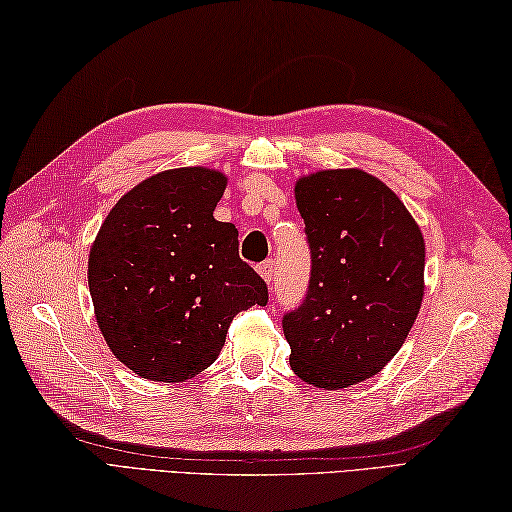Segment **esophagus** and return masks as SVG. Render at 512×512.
Returning a JSON list of instances; mask_svg holds the SVG:
<instances>
[{"label": "esophagus", "instance_id": "1", "mask_svg": "<svg viewBox=\"0 0 512 512\" xmlns=\"http://www.w3.org/2000/svg\"><path fill=\"white\" fill-rule=\"evenodd\" d=\"M257 270H259V275H262V279L266 281V284H270V281L275 279V262H270V259H268V262H264L262 266H259Z\"/></svg>", "mask_w": 512, "mask_h": 512}]
</instances>
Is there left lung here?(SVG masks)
I'll return each mask as SVG.
<instances>
[{"mask_svg":"<svg viewBox=\"0 0 512 512\" xmlns=\"http://www.w3.org/2000/svg\"><path fill=\"white\" fill-rule=\"evenodd\" d=\"M312 253L308 295L284 317L290 367L343 389L376 376L405 343L424 295V239L407 206L363 169L295 184Z\"/></svg>","mask_w":512,"mask_h":512,"instance_id":"left-lung-1","label":"left lung"}]
</instances>
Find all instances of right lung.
Masks as SVG:
<instances>
[{
	"label": "right lung",
	"mask_w": 512,
	"mask_h": 512,
	"mask_svg": "<svg viewBox=\"0 0 512 512\" xmlns=\"http://www.w3.org/2000/svg\"><path fill=\"white\" fill-rule=\"evenodd\" d=\"M226 180L206 167L160 171L114 204L90 248L96 323L140 378L204 372L235 314L268 303L264 279L239 259L237 228L213 217Z\"/></svg>",
	"instance_id": "right-lung-1"
}]
</instances>
